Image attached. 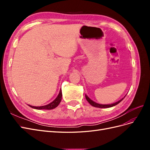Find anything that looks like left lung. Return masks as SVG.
I'll return each mask as SVG.
<instances>
[{
	"mask_svg": "<svg viewBox=\"0 0 150 150\" xmlns=\"http://www.w3.org/2000/svg\"><path fill=\"white\" fill-rule=\"evenodd\" d=\"M85 97H86V100L88 101V103L91 104V105L94 106V107L100 108H111V107H112V106H115L117 105V104H119L122 100V99L125 98V97H124L123 98H122L121 99H120V100L118 101L117 102H116L115 103H112V104H98V103H95L94 101H92L91 99L87 96V95H85Z\"/></svg>",
	"mask_w": 150,
	"mask_h": 150,
	"instance_id": "left-lung-1",
	"label": "left lung"
}]
</instances>
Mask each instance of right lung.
<instances>
[{
	"label": "right lung",
	"mask_w": 150,
	"mask_h": 150,
	"mask_svg": "<svg viewBox=\"0 0 150 150\" xmlns=\"http://www.w3.org/2000/svg\"><path fill=\"white\" fill-rule=\"evenodd\" d=\"M61 99H62V91L61 89L59 93L57 98L54 99L52 102L47 104V105L41 106H30V105H29V104H28V106H29L30 107L33 108L34 109H36V110H52V109L56 108L59 105V103L61 101Z\"/></svg>",
	"instance_id": "1"
}]
</instances>
